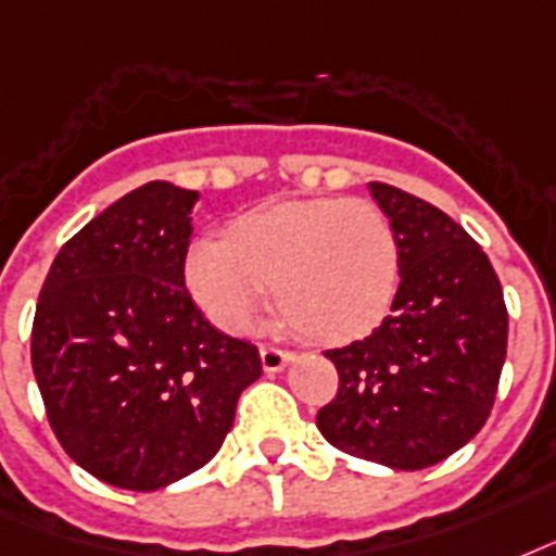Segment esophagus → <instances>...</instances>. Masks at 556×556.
Listing matches in <instances>:
<instances>
[{
    "mask_svg": "<svg viewBox=\"0 0 556 556\" xmlns=\"http://www.w3.org/2000/svg\"><path fill=\"white\" fill-rule=\"evenodd\" d=\"M290 359H292V354L290 351H283V348H275V345L261 348V363H264V371H269V374L283 371V368L290 365Z\"/></svg>",
    "mask_w": 556,
    "mask_h": 556,
    "instance_id": "obj_1",
    "label": "esophagus"
}]
</instances>
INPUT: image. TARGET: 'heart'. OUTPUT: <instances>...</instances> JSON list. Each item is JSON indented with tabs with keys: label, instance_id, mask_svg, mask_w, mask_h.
Returning <instances> with one entry per match:
<instances>
[{
	"label": "heart",
	"instance_id": "obj_1",
	"mask_svg": "<svg viewBox=\"0 0 556 556\" xmlns=\"http://www.w3.org/2000/svg\"><path fill=\"white\" fill-rule=\"evenodd\" d=\"M400 247L371 200H283L252 211L229 240L200 238L188 287L214 325L243 333L275 290L281 316L318 342L371 330L397 292Z\"/></svg>",
	"mask_w": 556,
	"mask_h": 556
}]
</instances>
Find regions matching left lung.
<instances>
[{"mask_svg":"<svg viewBox=\"0 0 556 556\" xmlns=\"http://www.w3.org/2000/svg\"><path fill=\"white\" fill-rule=\"evenodd\" d=\"M394 226L400 287L371 337L327 351L339 391L316 415L337 450L424 470L490 417L507 354V307L488 255L432 202L371 182Z\"/></svg>","mask_w":556,"mask_h":556,"instance_id":"obj_1","label":"left lung"}]
</instances>
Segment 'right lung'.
Returning <instances> with one entry per match:
<instances>
[{"label":"right lung","instance_id":"obj_1","mask_svg":"<svg viewBox=\"0 0 556 556\" xmlns=\"http://www.w3.org/2000/svg\"><path fill=\"white\" fill-rule=\"evenodd\" d=\"M197 200L159 179L113 202L60 249L37 301L51 429L115 488L148 493L205 467L261 377L257 348L211 327L185 290Z\"/></svg>","mask_w":556,"mask_h":556}]
</instances>
